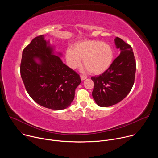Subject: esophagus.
<instances>
[{
  "instance_id": "1",
  "label": "esophagus",
  "mask_w": 158,
  "mask_h": 158,
  "mask_svg": "<svg viewBox=\"0 0 158 158\" xmlns=\"http://www.w3.org/2000/svg\"><path fill=\"white\" fill-rule=\"evenodd\" d=\"M81 79L82 81H84L85 80V79H87V77L85 76H82V75H81Z\"/></svg>"
}]
</instances>
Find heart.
Returning a JSON list of instances; mask_svg holds the SVG:
<instances>
[{
	"mask_svg": "<svg viewBox=\"0 0 158 158\" xmlns=\"http://www.w3.org/2000/svg\"><path fill=\"white\" fill-rule=\"evenodd\" d=\"M114 57L112 47L106 42L97 40H87L77 43L74 48L67 49L65 59L73 69L80 65L84 59V66L92 74H99L110 65Z\"/></svg>",
	"mask_w": 158,
	"mask_h": 158,
	"instance_id": "obj_1",
	"label": "heart"
}]
</instances>
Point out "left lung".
I'll list each match as a JSON object with an SVG mask.
<instances>
[{"mask_svg":"<svg viewBox=\"0 0 158 158\" xmlns=\"http://www.w3.org/2000/svg\"><path fill=\"white\" fill-rule=\"evenodd\" d=\"M120 54L102 74L92 77L94 86L92 93L96 104L109 107L124 99L134 83L136 64L132 49L118 37L114 39Z\"/></svg>","mask_w":158,"mask_h":158,"instance_id":"8db88e82","label":"left lung"}]
</instances>
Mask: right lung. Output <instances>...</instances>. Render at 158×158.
<instances>
[{
    "mask_svg": "<svg viewBox=\"0 0 158 158\" xmlns=\"http://www.w3.org/2000/svg\"><path fill=\"white\" fill-rule=\"evenodd\" d=\"M54 51L44 35L35 37L22 52L20 76L35 102L48 109L62 110L71 105L81 80Z\"/></svg>",
    "mask_w": 158,
    "mask_h": 158,
    "instance_id": "1",
    "label": "right lung"
}]
</instances>
